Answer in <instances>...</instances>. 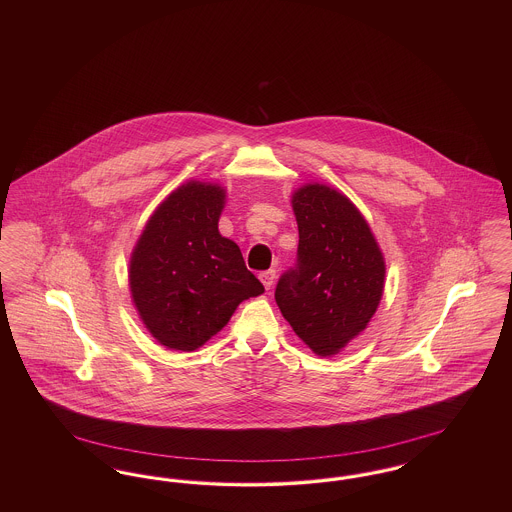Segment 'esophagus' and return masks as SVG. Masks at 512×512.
<instances>
[{
	"instance_id": "esophagus-1",
	"label": "esophagus",
	"mask_w": 512,
	"mask_h": 512,
	"mask_svg": "<svg viewBox=\"0 0 512 512\" xmlns=\"http://www.w3.org/2000/svg\"><path fill=\"white\" fill-rule=\"evenodd\" d=\"M259 278H261V282H263V286L270 290L272 288V284H274V278H276V272L270 268V270H263L261 274H259Z\"/></svg>"
}]
</instances>
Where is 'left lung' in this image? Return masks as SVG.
<instances>
[{
	"label": "left lung",
	"instance_id": "8db88e82",
	"mask_svg": "<svg viewBox=\"0 0 512 512\" xmlns=\"http://www.w3.org/2000/svg\"><path fill=\"white\" fill-rule=\"evenodd\" d=\"M292 203L297 261L280 276L274 299L317 355H336L378 309L384 257L363 215L340 192L309 184L293 194Z\"/></svg>",
	"mask_w": 512,
	"mask_h": 512
}]
</instances>
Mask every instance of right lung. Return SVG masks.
I'll return each mask as SVG.
<instances>
[{
	"instance_id": "add662e5",
	"label": "right lung",
	"mask_w": 512,
	"mask_h": 512,
	"mask_svg": "<svg viewBox=\"0 0 512 512\" xmlns=\"http://www.w3.org/2000/svg\"><path fill=\"white\" fill-rule=\"evenodd\" d=\"M224 190L188 182L153 213L130 259V292L151 336L194 351L236 307L265 292L240 247L219 232Z\"/></svg>"
}]
</instances>
